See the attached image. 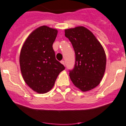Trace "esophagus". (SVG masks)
Wrapping results in <instances>:
<instances>
[{"instance_id": "obj_1", "label": "esophagus", "mask_w": 126, "mask_h": 126, "mask_svg": "<svg viewBox=\"0 0 126 126\" xmlns=\"http://www.w3.org/2000/svg\"><path fill=\"white\" fill-rule=\"evenodd\" d=\"M61 63H62V64H63L64 66L65 65V63H64V61H63V60L61 61Z\"/></svg>"}]
</instances>
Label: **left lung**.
Masks as SVG:
<instances>
[{
  "label": "left lung",
  "mask_w": 126,
  "mask_h": 126,
  "mask_svg": "<svg viewBox=\"0 0 126 126\" xmlns=\"http://www.w3.org/2000/svg\"><path fill=\"white\" fill-rule=\"evenodd\" d=\"M76 54L74 68L69 77L77 88L87 91L101 82L106 67V55L100 42L90 30L83 26L65 29Z\"/></svg>",
  "instance_id": "obj_1"
}]
</instances>
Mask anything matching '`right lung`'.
<instances>
[{"mask_svg":"<svg viewBox=\"0 0 126 126\" xmlns=\"http://www.w3.org/2000/svg\"><path fill=\"white\" fill-rule=\"evenodd\" d=\"M58 30L46 25L29 35L21 50L19 64L24 81L39 94L50 91L59 74L65 69L55 58L52 44Z\"/></svg>","mask_w":126,"mask_h":126,"instance_id":"obj_1","label":"right lung"}]
</instances>
